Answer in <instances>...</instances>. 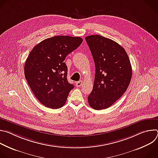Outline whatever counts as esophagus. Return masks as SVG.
<instances>
[{
  "label": "esophagus",
  "mask_w": 158,
  "mask_h": 158,
  "mask_svg": "<svg viewBox=\"0 0 158 158\" xmlns=\"http://www.w3.org/2000/svg\"><path fill=\"white\" fill-rule=\"evenodd\" d=\"M82 85V81H77L76 82V85L77 87H80Z\"/></svg>",
  "instance_id": "esophagus-1"
}]
</instances>
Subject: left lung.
I'll return each mask as SVG.
<instances>
[{"instance_id":"left-lung-1","label":"left lung","mask_w":158,"mask_h":158,"mask_svg":"<svg viewBox=\"0 0 158 158\" xmlns=\"http://www.w3.org/2000/svg\"><path fill=\"white\" fill-rule=\"evenodd\" d=\"M93 57L96 73L89 106L96 110L107 109L126 92L132 77V67L124 49L100 35L85 37Z\"/></svg>"}]
</instances>
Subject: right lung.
<instances>
[{"mask_svg":"<svg viewBox=\"0 0 158 158\" xmlns=\"http://www.w3.org/2000/svg\"><path fill=\"white\" fill-rule=\"evenodd\" d=\"M82 42L79 37L57 35L37 44L24 65V74L32 93L46 107H62L74 88L67 79L66 56Z\"/></svg>","mask_w":158,"mask_h":158,"instance_id":"right-lung-1","label":"right lung"}]
</instances>
